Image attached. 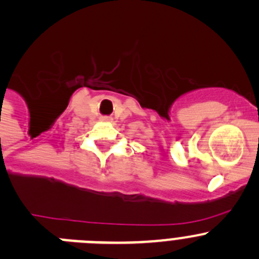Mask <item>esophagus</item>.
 I'll use <instances>...</instances> for the list:
<instances>
[{"instance_id":"1","label":"esophagus","mask_w":259,"mask_h":259,"mask_svg":"<svg viewBox=\"0 0 259 259\" xmlns=\"http://www.w3.org/2000/svg\"><path fill=\"white\" fill-rule=\"evenodd\" d=\"M102 121L108 122V121H111V118L110 117H102Z\"/></svg>"}]
</instances>
